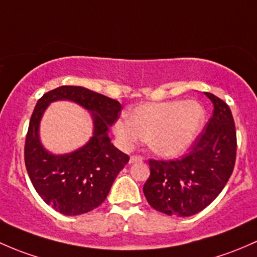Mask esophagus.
Listing matches in <instances>:
<instances>
[{"instance_id":"obj_1","label":"esophagus","mask_w":257,"mask_h":257,"mask_svg":"<svg viewBox=\"0 0 257 257\" xmlns=\"http://www.w3.org/2000/svg\"><path fill=\"white\" fill-rule=\"evenodd\" d=\"M142 161H144V157H141V156H132V157L130 158V163L142 162Z\"/></svg>"}]
</instances>
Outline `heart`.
<instances>
[{
    "instance_id": "b5f03b06",
    "label": "heart",
    "mask_w": 257,
    "mask_h": 257,
    "mask_svg": "<svg viewBox=\"0 0 257 257\" xmlns=\"http://www.w3.org/2000/svg\"><path fill=\"white\" fill-rule=\"evenodd\" d=\"M204 106L194 100H172L136 106L130 117L113 123V134L123 150L147 139L152 152L171 158L182 155L198 139L205 123Z\"/></svg>"
}]
</instances>
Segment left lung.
Masks as SVG:
<instances>
[{
    "label": "left lung",
    "instance_id": "left-lung-1",
    "mask_svg": "<svg viewBox=\"0 0 257 257\" xmlns=\"http://www.w3.org/2000/svg\"><path fill=\"white\" fill-rule=\"evenodd\" d=\"M214 112L190 152L181 160L150 161L144 186L148 204L171 216L186 218L207 208L229 181L236 157V132L229 106L210 92Z\"/></svg>",
    "mask_w": 257,
    "mask_h": 257
}]
</instances>
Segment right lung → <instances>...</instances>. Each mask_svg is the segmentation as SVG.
<instances>
[{"label": "right lung", "instance_id": "add662e5", "mask_svg": "<svg viewBox=\"0 0 257 257\" xmlns=\"http://www.w3.org/2000/svg\"><path fill=\"white\" fill-rule=\"evenodd\" d=\"M55 101L79 104L88 111L93 121L89 141L62 155L47 150L39 135L41 117ZM120 111L118 101L83 86H59L38 100L26 139L25 163L34 189L53 209L64 215H80L106 199L113 181L130 160L109 137Z\"/></svg>", "mask_w": 257, "mask_h": 257}]
</instances>
